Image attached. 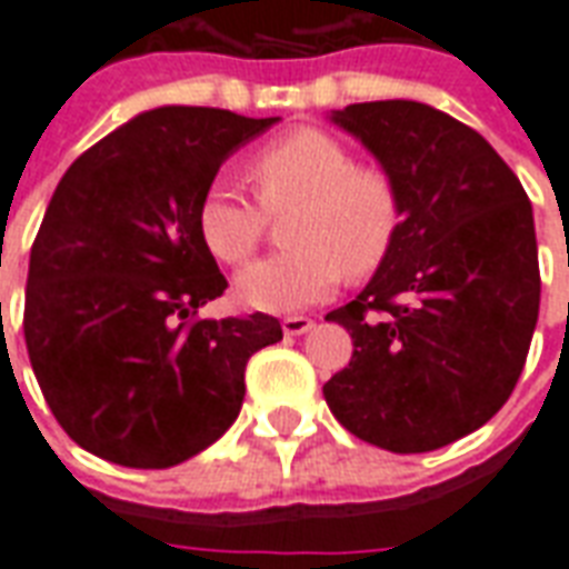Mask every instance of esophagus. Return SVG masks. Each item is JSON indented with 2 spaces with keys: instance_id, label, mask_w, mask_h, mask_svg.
<instances>
[{
  "instance_id": "obj_1",
  "label": "esophagus",
  "mask_w": 569,
  "mask_h": 569,
  "mask_svg": "<svg viewBox=\"0 0 569 569\" xmlns=\"http://www.w3.org/2000/svg\"><path fill=\"white\" fill-rule=\"evenodd\" d=\"M310 329H313V320H308V317H286L283 320V332L292 335V338L310 332Z\"/></svg>"
}]
</instances>
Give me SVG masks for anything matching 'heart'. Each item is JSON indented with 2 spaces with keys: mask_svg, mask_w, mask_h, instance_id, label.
Masks as SVG:
<instances>
[{
  "mask_svg": "<svg viewBox=\"0 0 569 569\" xmlns=\"http://www.w3.org/2000/svg\"><path fill=\"white\" fill-rule=\"evenodd\" d=\"M259 203L228 182L207 188L198 228L212 256L247 261L268 216L292 210L283 237L289 252L259 259L237 273L247 308L296 313L332 296L347 277H369L393 252L402 228L396 179L378 163H353L345 142L317 128H298L249 158Z\"/></svg>",
  "mask_w": 569,
  "mask_h": 569,
  "instance_id": "obj_1",
  "label": "heart"
}]
</instances>
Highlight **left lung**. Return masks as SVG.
<instances>
[{"mask_svg":"<svg viewBox=\"0 0 569 569\" xmlns=\"http://www.w3.org/2000/svg\"><path fill=\"white\" fill-rule=\"evenodd\" d=\"M332 121L396 179L402 228L369 286L326 313L353 357L322 396L357 439L436 451L485 427L521 378L539 317L533 210L490 142L432 106L353 103Z\"/></svg>","mask_w":569,"mask_h":569,"instance_id":"left-lung-1","label":"left lung"}]
</instances>
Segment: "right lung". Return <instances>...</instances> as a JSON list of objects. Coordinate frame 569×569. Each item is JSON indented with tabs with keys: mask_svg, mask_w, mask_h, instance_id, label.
I'll return each instance as SVG.
<instances>
[{
	"mask_svg": "<svg viewBox=\"0 0 569 569\" xmlns=\"http://www.w3.org/2000/svg\"><path fill=\"white\" fill-rule=\"evenodd\" d=\"M280 118L161 106L79 154L30 252L23 338L67 436L130 469H167L231 427L268 313L200 320L228 280L198 228L224 158Z\"/></svg>",
	"mask_w": 569,
	"mask_h": 569,
	"instance_id": "add662e5",
	"label": "right lung"
}]
</instances>
